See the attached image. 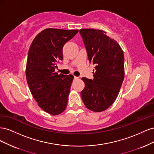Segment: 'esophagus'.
Segmentation results:
<instances>
[{
  "instance_id": "obj_1",
  "label": "esophagus",
  "mask_w": 154,
  "mask_h": 154,
  "mask_svg": "<svg viewBox=\"0 0 154 154\" xmlns=\"http://www.w3.org/2000/svg\"><path fill=\"white\" fill-rule=\"evenodd\" d=\"M74 80H78V77L74 76Z\"/></svg>"
}]
</instances>
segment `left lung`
I'll return each instance as SVG.
<instances>
[{"instance_id":"left-lung-1","label":"left lung","mask_w":154,"mask_h":154,"mask_svg":"<svg viewBox=\"0 0 154 154\" xmlns=\"http://www.w3.org/2000/svg\"><path fill=\"white\" fill-rule=\"evenodd\" d=\"M88 60L95 65L93 80L82 78L85 87L81 96L93 112L104 111L113 104L125 76L124 54L119 44L103 30L81 29Z\"/></svg>"}]
</instances>
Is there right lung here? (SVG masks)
<instances>
[{"mask_svg": "<svg viewBox=\"0 0 154 154\" xmlns=\"http://www.w3.org/2000/svg\"><path fill=\"white\" fill-rule=\"evenodd\" d=\"M78 32L45 29L35 36L29 49L26 76L30 91L40 108L53 116L66 109L74 79L72 74H58L54 70L63 59V45Z\"/></svg>", "mask_w": 154, "mask_h": 154, "instance_id": "1", "label": "right lung"}]
</instances>
